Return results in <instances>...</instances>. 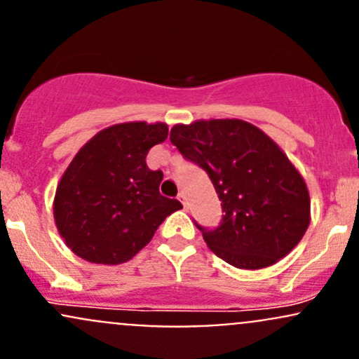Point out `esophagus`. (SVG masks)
I'll list each match as a JSON object with an SVG mask.
<instances>
[{
  "label": "esophagus",
  "instance_id": "esophagus-1",
  "mask_svg": "<svg viewBox=\"0 0 359 359\" xmlns=\"http://www.w3.org/2000/svg\"><path fill=\"white\" fill-rule=\"evenodd\" d=\"M177 199H179V201L182 203V206H184V208L187 210V199H186V194H184V192H180V194H179V198H177Z\"/></svg>",
  "mask_w": 359,
  "mask_h": 359
}]
</instances>
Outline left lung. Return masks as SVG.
<instances>
[{
  "mask_svg": "<svg viewBox=\"0 0 359 359\" xmlns=\"http://www.w3.org/2000/svg\"><path fill=\"white\" fill-rule=\"evenodd\" d=\"M170 141L213 182L225 215L220 227L198 229L224 262L266 269L303 239L311 220L306 182L262 129L239 118L196 120L173 126Z\"/></svg>",
  "mask_w": 359,
  "mask_h": 359,
  "instance_id": "obj_1",
  "label": "left lung"
}]
</instances>
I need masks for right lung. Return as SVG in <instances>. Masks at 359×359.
<instances>
[{
    "mask_svg": "<svg viewBox=\"0 0 359 359\" xmlns=\"http://www.w3.org/2000/svg\"><path fill=\"white\" fill-rule=\"evenodd\" d=\"M167 135L163 122L116 123L77 151L53 201L56 229L75 255L97 265L129 262L182 208L160 194L163 173L146 165L148 151Z\"/></svg>",
    "mask_w": 359,
    "mask_h": 359,
    "instance_id": "obj_1",
    "label": "right lung"
}]
</instances>
